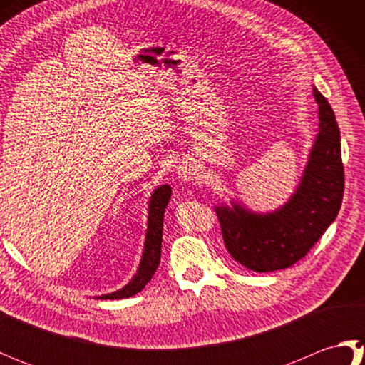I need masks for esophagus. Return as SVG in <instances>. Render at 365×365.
<instances>
[{
	"label": "esophagus",
	"mask_w": 365,
	"mask_h": 365,
	"mask_svg": "<svg viewBox=\"0 0 365 365\" xmlns=\"http://www.w3.org/2000/svg\"><path fill=\"white\" fill-rule=\"evenodd\" d=\"M178 178H180L182 182H192V180H197L199 177V168L195 161H182L180 165H178Z\"/></svg>",
	"instance_id": "34e87169"
}]
</instances>
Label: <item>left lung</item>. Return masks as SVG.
Segmentation results:
<instances>
[{
  "mask_svg": "<svg viewBox=\"0 0 365 365\" xmlns=\"http://www.w3.org/2000/svg\"><path fill=\"white\" fill-rule=\"evenodd\" d=\"M314 97L319 103V135L289 202L271 213H254L235 202L215 207L226 250L240 265L257 273L289 268L304 257L342 205L345 178L339 125L317 88Z\"/></svg>",
  "mask_w": 365,
  "mask_h": 365,
  "instance_id": "1",
  "label": "left lung"
}]
</instances>
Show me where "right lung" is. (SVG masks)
<instances>
[{"mask_svg":"<svg viewBox=\"0 0 365 365\" xmlns=\"http://www.w3.org/2000/svg\"><path fill=\"white\" fill-rule=\"evenodd\" d=\"M173 195L169 185H161L152 192L150 202H149V222H147V234H145V243H144V252L141 263L136 274L131 277V281L122 287L120 290L102 294L97 297L100 299H122L130 298L141 292L147 282L150 281L155 271L158 268L160 257H161V238H163V216H165V208Z\"/></svg>","mask_w":365,"mask_h":365,"instance_id":"1","label":"right lung"}]
</instances>
